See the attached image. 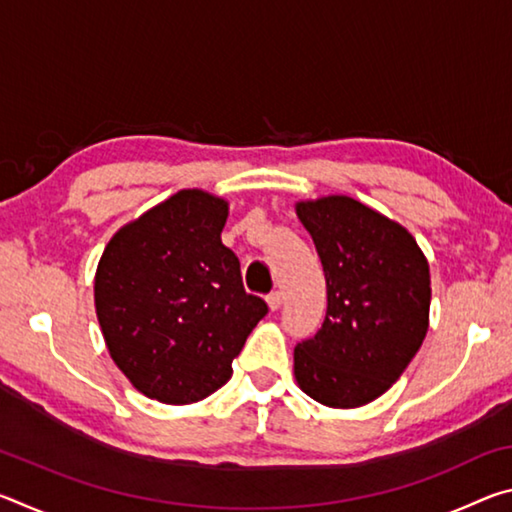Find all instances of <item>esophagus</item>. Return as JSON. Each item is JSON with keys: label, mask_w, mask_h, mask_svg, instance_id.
I'll use <instances>...</instances> for the list:
<instances>
[{"label": "esophagus", "mask_w": 512, "mask_h": 512, "mask_svg": "<svg viewBox=\"0 0 512 512\" xmlns=\"http://www.w3.org/2000/svg\"><path fill=\"white\" fill-rule=\"evenodd\" d=\"M266 302H268V307H271V311H277V309L282 307V293H280V291H273V293H268Z\"/></svg>", "instance_id": "esophagus-1"}]
</instances>
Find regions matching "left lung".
<instances>
[{"label": "left lung", "mask_w": 512, "mask_h": 512, "mask_svg": "<svg viewBox=\"0 0 512 512\" xmlns=\"http://www.w3.org/2000/svg\"><path fill=\"white\" fill-rule=\"evenodd\" d=\"M327 282V314L293 350L302 391L354 409L391 388L429 327V264L402 225L348 196L298 203Z\"/></svg>", "instance_id": "8db88e82"}]
</instances>
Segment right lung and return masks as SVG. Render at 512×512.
Instances as JSON below:
<instances>
[{
	"label": "right lung",
	"instance_id": "add662e5",
	"mask_svg": "<svg viewBox=\"0 0 512 512\" xmlns=\"http://www.w3.org/2000/svg\"><path fill=\"white\" fill-rule=\"evenodd\" d=\"M228 203L183 189L121 228L101 255L94 302L112 361L146 397L189 404L232 377L268 314L223 246Z\"/></svg>",
	"mask_w": 512,
	"mask_h": 512
}]
</instances>
